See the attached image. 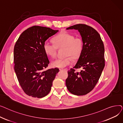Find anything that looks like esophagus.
Masks as SVG:
<instances>
[{
	"mask_svg": "<svg viewBox=\"0 0 123 123\" xmlns=\"http://www.w3.org/2000/svg\"><path fill=\"white\" fill-rule=\"evenodd\" d=\"M60 70H64V71H68V69H66V68H65V69L62 68V69H60Z\"/></svg>",
	"mask_w": 123,
	"mask_h": 123,
	"instance_id": "esophagus-1",
	"label": "esophagus"
}]
</instances>
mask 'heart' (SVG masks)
<instances>
[{
	"label": "heart",
	"instance_id": "1",
	"mask_svg": "<svg viewBox=\"0 0 123 123\" xmlns=\"http://www.w3.org/2000/svg\"><path fill=\"white\" fill-rule=\"evenodd\" d=\"M54 44L45 41L43 44V50L47 56L54 58L57 50L63 48V54L65 56L57 59L51 62V66L54 68H63L72 63L73 60L78 59L83 49V41L79 37H76L68 32H62L53 39Z\"/></svg>",
	"mask_w": 123,
	"mask_h": 123
}]
</instances>
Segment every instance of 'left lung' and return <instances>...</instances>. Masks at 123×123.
Here are the masks:
<instances>
[{
  "label": "left lung",
  "mask_w": 123,
  "mask_h": 123,
  "mask_svg": "<svg viewBox=\"0 0 123 123\" xmlns=\"http://www.w3.org/2000/svg\"><path fill=\"white\" fill-rule=\"evenodd\" d=\"M77 30L83 41V49L75 66L68 71L66 85L68 91L77 95L91 92L97 83L105 67L104 44L98 32L88 25L79 24L66 28ZM82 68L80 72L75 68Z\"/></svg>",
  "instance_id": "left-lung-1"
}]
</instances>
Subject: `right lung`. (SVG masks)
I'll return each instance as SVG.
<instances>
[{"mask_svg":"<svg viewBox=\"0 0 123 123\" xmlns=\"http://www.w3.org/2000/svg\"><path fill=\"white\" fill-rule=\"evenodd\" d=\"M59 31L34 26L23 31L14 48V70L24 92L32 97L41 98L50 91L57 68L49 69V61L43 50L48 39Z\"/></svg>","mask_w":123,"mask_h":123,"instance_id":"1","label":"right lung"}]
</instances>
